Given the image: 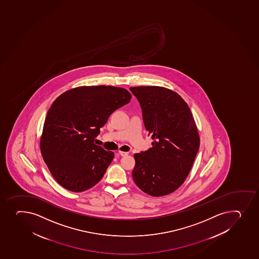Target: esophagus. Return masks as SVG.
<instances>
[{
    "instance_id": "1",
    "label": "esophagus",
    "mask_w": 259,
    "mask_h": 259,
    "mask_svg": "<svg viewBox=\"0 0 259 259\" xmlns=\"http://www.w3.org/2000/svg\"><path fill=\"white\" fill-rule=\"evenodd\" d=\"M118 154L120 155V156H125V155H128V152H124V151H119Z\"/></svg>"
}]
</instances>
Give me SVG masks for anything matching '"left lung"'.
Segmentation results:
<instances>
[{
  "instance_id": "left-lung-1",
  "label": "left lung",
  "mask_w": 259,
  "mask_h": 259,
  "mask_svg": "<svg viewBox=\"0 0 259 259\" xmlns=\"http://www.w3.org/2000/svg\"><path fill=\"white\" fill-rule=\"evenodd\" d=\"M152 148L134 155L133 179L148 195H169L184 184L200 147L192 113L181 96L157 85L134 87Z\"/></svg>"
}]
</instances>
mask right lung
I'll use <instances>...</instances> for the list:
<instances>
[{
	"label": "right lung",
	"mask_w": 259,
	"mask_h": 259,
	"mask_svg": "<svg viewBox=\"0 0 259 259\" xmlns=\"http://www.w3.org/2000/svg\"><path fill=\"white\" fill-rule=\"evenodd\" d=\"M131 98L125 88L83 85L55 99L46 116L40 148L49 171L64 189L82 192L101 180L114 153L94 141L109 115Z\"/></svg>",
	"instance_id": "add662e5"
}]
</instances>
